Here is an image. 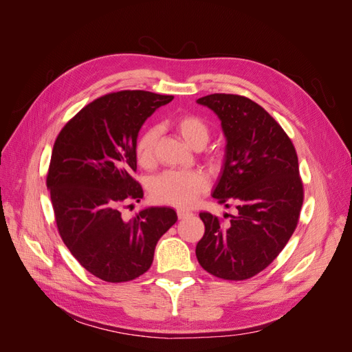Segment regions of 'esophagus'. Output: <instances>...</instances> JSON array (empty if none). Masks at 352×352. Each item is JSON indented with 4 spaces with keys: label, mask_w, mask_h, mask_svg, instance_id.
Returning a JSON list of instances; mask_svg holds the SVG:
<instances>
[{
    "label": "esophagus",
    "mask_w": 352,
    "mask_h": 352,
    "mask_svg": "<svg viewBox=\"0 0 352 352\" xmlns=\"http://www.w3.org/2000/svg\"><path fill=\"white\" fill-rule=\"evenodd\" d=\"M189 216H192V212L188 211V210H177V217L182 220V219H186Z\"/></svg>",
    "instance_id": "34e87169"
}]
</instances>
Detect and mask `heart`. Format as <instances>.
I'll list each match as a JSON object with an SVG mask.
<instances>
[{"instance_id": "heart-1", "label": "heart", "mask_w": 352, "mask_h": 352, "mask_svg": "<svg viewBox=\"0 0 352 352\" xmlns=\"http://www.w3.org/2000/svg\"><path fill=\"white\" fill-rule=\"evenodd\" d=\"M173 127L192 148H202L210 138V126L201 116L194 113L180 114L173 119ZM158 132L155 127H146L135 142L136 162L144 168H150L155 160V144ZM207 189V180L199 172L167 170L157 176L150 186L151 197L160 204L173 207H189Z\"/></svg>"}]
</instances>
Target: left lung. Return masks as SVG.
<instances>
[{
  "label": "left lung",
  "instance_id": "8db88e82",
  "mask_svg": "<svg viewBox=\"0 0 352 352\" xmlns=\"http://www.w3.org/2000/svg\"><path fill=\"white\" fill-rule=\"evenodd\" d=\"M221 120L226 160L212 192L236 207L228 223L201 211L204 236L197 243L201 267L225 280H245L273 263L296 229L304 184L291 138L260 104L236 94L198 100Z\"/></svg>",
  "mask_w": 352,
  "mask_h": 352
}]
</instances>
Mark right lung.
Returning a JSON list of instances; mask_svg holds the SVG:
<instances>
[{"label":"right lung","mask_w":352,"mask_h":352,"mask_svg":"<svg viewBox=\"0 0 352 352\" xmlns=\"http://www.w3.org/2000/svg\"><path fill=\"white\" fill-rule=\"evenodd\" d=\"M173 95L117 91L74 114L56 138L47 173L60 236L85 270L110 283L129 282L151 267L158 239L172 228L173 208L151 207L131 220L140 202L135 142L144 122Z\"/></svg>","instance_id":"obj_1"}]
</instances>
